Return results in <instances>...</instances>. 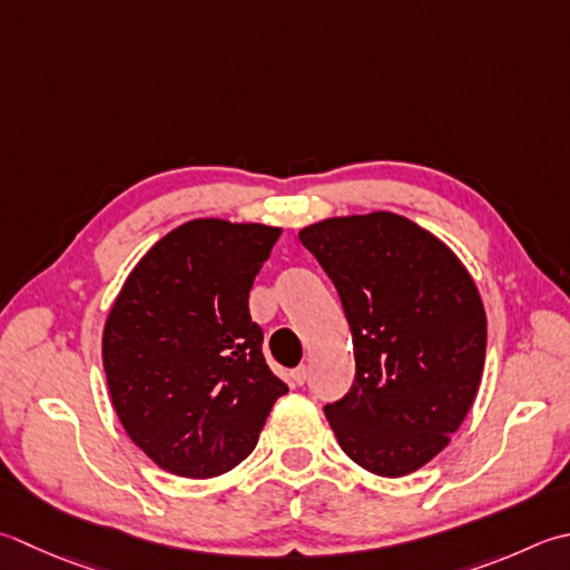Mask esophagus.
<instances>
[{
  "instance_id": "1",
  "label": "esophagus",
  "mask_w": 570,
  "mask_h": 570,
  "mask_svg": "<svg viewBox=\"0 0 570 570\" xmlns=\"http://www.w3.org/2000/svg\"><path fill=\"white\" fill-rule=\"evenodd\" d=\"M292 381H294L296 385H304V383L308 381V367H306V365H298L296 371H292Z\"/></svg>"
}]
</instances>
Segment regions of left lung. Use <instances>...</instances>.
Instances as JSON below:
<instances>
[{"label": "left lung", "mask_w": 570, "mask_h": 570, "mask_svg": "<svg viewBox=\"0 0 570 570\" xmlns=\"http://www.w3.org/2000/svg\"><path fill=\"white\" fill-rule=\"evenodd\" d=\"M336 286L355 377L323 407L363 470L403 476L448 448L470 412L487 353V314L462 262L393 212L323 219L298 232Z\"/></svg>", "instance_id": "obj_1"}]
</instances>
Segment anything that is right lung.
<instances>
[{"label":"right lung","instance_id":"1","mask_svg":"<svg viewBox=\"0 0 570 570\" xmlns=\"http://www.w3.org/2000/svg\"><path fill=\"white\" fill-rule=\"evenodd\" d=\"M282 229L193 219L142 256L104 331V367L128 438L187 479L234 470L288 385L264 361L254 276Z\"/></svg>","mask_w":570,"mask_h":570}]
</instances>
